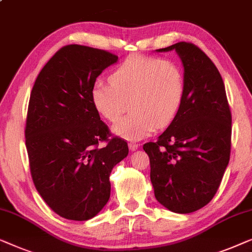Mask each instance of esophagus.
<instances>
[{
  "instance_id": "obj_1",
  "label": "esophagus",
  "mask_w": 252,
  "mask_h": 252,
  "mask_svg": "<svg viewBox=\"0 0 252 252\" xmlns=\"http://www.w3.org/2000/svg\"><path fill=\"white\" fill-rule=\"evenodd\" d=\"M129 148H130V151H136L138 147H139V145H138L137 143H133V141H130L129 144Z\"/></svg>"
}]
</instances>
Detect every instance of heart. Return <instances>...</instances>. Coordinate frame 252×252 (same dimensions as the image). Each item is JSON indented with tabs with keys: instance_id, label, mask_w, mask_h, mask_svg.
Returning a JSON list of instances; mask_svg holds the SVG:
<instances>
[{
	"instance_id": "obj_1",
	"label": "heart",
	"mask_w": 252,
	"mask_h": 252,
	"mask_svg": "<svg viewBox=\"0 0 252 252\" xmlns=\"http://www.w3.org/2000/svg\"><path fill=\"white\" fill-rule=\"evenodd\" d=\"M91 88L95 112L108 122H116L129 101L131 113L113 127L115 134L138 140L172 122L185 95V75L178 63L158 57L132 55L109 77Z\"/></svg>"
}]
</instances>
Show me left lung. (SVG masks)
Here are the masks:
<instances>
[{"label": "left lung", "instance_id": "1", "mask_svg": "<svg viewBox=\"0 0 252 252\" xmlns=\"http://www.w3.org/2000/svg\"><path fill=\"white\" fill-rule=\"evenodd\" d=\"M176 50L185 69L182 107L164 132L144 144L157 200L170 211L189 214L212 200L231 155L232 114L224 81L212 60L190 42Z\"/></svg>", "mask_w": 252, "mask_h": 252}]
</instances>
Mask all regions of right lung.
I'll return each mask as SVG.
<instances>
[{"instance_id":"1","label":"right lung","mask_w":252,"mask_h":252,"mask_svg":"<svg viewBox=\"0 0 252 252\" xmlns=\"http://www.w3.org/2000/svg\"><path fill=\"white\" fill-rule=\"evenodd\" d=\"M118 58L101 49L65 45L31 92L25 137L32 178L45 203L69 220H88L105 207L112 169L129 153L125 139L109 138L90 97L95 79ZM100 142L106 146L99 148Z\"/></svg>"}]
</instances>
